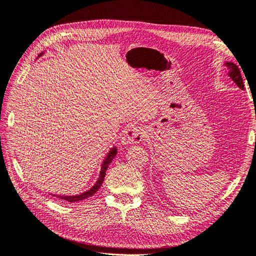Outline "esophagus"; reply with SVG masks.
I'll return each instance as SVG.
<instances>
[{
    "mask_svg": "<svg viewBox=\"0 0 256 256\" xmlns=\"http://www.w3.org/2000/svg\"><path fill=\"white\" fill-rule=\"evenodd\" d=\"M145 131L140 127H134L130 128L127 131H125V134L122 136V145H130V144H134V142H140L142 140H144L145 138Z\"/></svg>",
    "mask_w": 256,
    "mask_h": 256,
    "instance_id": "esophagus-1",
    "label": "esophagus"
}]
</instances>
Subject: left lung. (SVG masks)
<instances>
[{
    "label": "left lung",
    "instance_id": "8db88e82",
    "mask_svg": "<svg viewBox=\"0 0 256 256\" xmlns=\"http://www.w3.org/2000/svg\"><path fill=\"white\" fill-rule=\"evenodd\" d=\"M224 65H226V67L228 68V76L232 78V80L235 84H236L242 90H244V85L240 71V68L238 67V65L234 63H231V62H226L224 63Z\"/></svg>",
    "mask_w": 256,
    "mask_h": 256
}]
</instances>
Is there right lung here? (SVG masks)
<instances>
[{
	"label": "right lung",
	"mask_w": 256,
	"mask_h": 256,
	"mask_svg": "<svg viewBox=\"0 0 256 256\" xmlns=\"http://www.w3.org/2000/svg\"><path fill=\"white\" fill-rule=\"evenodd\" d=\"M42 54H44V52L40 54L38 56H40ZM116 153H118L116 152V147H114V148L110 149L107 156L103 160V164H102V165H100V176H98V178L96 182L89 190H87V191H85L83 193H80V194H76V196H56V194H52V196H56V198H58L60 200H63L70 202L83 200H86L87 198H89L91 196H94V194L100 189V187L102 186V184H103V180H104V178H105V174H106V170H107V168L109 166V164L112 162V160H114V156H116Z\"/></svg>",
	"instance_id": "right-lung-1"
}]
</instances>
